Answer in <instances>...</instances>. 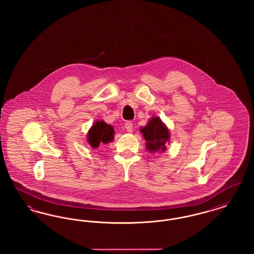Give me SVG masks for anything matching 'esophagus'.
<instances>
[{
  "mask_svg": "<svg viewBox=\"0 0 254 254\" xmlns=\"http://www.w3.org/2000/svg\"><path fill=\"white\" fill-rule=\"evenodd\" d=\"M125 127H126V129L127 132H132L133 130V124L131 122H127L125 124Z\"/></svg>",
  "mask_w": 254,
  "mask_h": 254,
  "instance_id": "1",
  "label": "esophagus"
}]
</instances>
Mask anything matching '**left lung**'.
<instances>
[{
    "label": "left lung",
    "mask_w": 254,
    "mask_h": 254,
    "mask_svg": "<svg viewBox=\"0 0 254 254\" xmlns=\"http://www.w3.org/2000/svg\"><path fill=\"white\" fill-rule=\"evenodd\" d=\"M141 132L146 141L145 146L150 152L166 150L169 140V129L158 117H152L145 127L141 128Z\"/></svg>",
    "instance_id": "8db88e82"
}]
</instances>
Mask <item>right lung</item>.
<instances>
[{"label":"right lung","instance_id":"obj_1","mask_svg":"<svg viewBox=\"0 0 254 254\" xmlns=\"http://www.w3.org/2000/svg\"><path fill=\"white\" fill-rule=\"evenodd\" d=\"M87 141L92 147H98L100 144H108L114 139L113 127L104 121H97L89 129Z\"/></svg>","mask_w":254,"mask_h":254}]
</instances>
